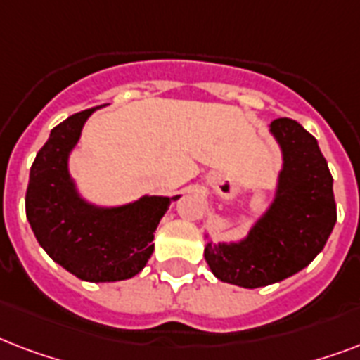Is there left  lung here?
Segmentation results:
<instances>
[{
  "label": "left lung",
  "instance_id": "1",
  "mask_svg": "<svg viewBox=\"0 0 360 360\" xmlns=\"http://www.w3.org/2000/svg\"><path fill=\"white\" fill-rule=\"evenodd\" d=\"M284 157L271 207L240 243L205 246V262L222 282L262 288L304 269L323 250L336 224L333 175L318 140L297 121L271 123Z\"/></svg>",
  "mask_w": 360,
  "mask_h": 360
}]
</instances>
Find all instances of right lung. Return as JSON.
<instances>
[{"label":"right lung","mask_w":360,"mask_h":360,"mask_svg":"<svg viewBox=\"0 0 360 360\" xmlns=\"http://www.w3.org/2000/svg\"><path fill=\"white\" fill-rule=\"evenodd\" d=\"M95 110L78 112L52 129L31 166L25 214L53 262L87 282H115L146 267L158 222L179 196H143L110 209L78 196L69 175V153Z\"/></svg>","instance_id":"1"}]
</instances>
